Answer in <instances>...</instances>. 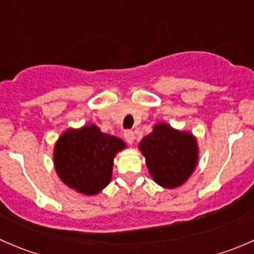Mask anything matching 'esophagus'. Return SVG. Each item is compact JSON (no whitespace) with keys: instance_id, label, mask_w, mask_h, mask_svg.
<instances>
[{"instance_id":"1","label":"esophagus","mask_w":254,"mask_h":254,"mask_svg":"<svg viewBox=\"0 0 254 254\" xmlns=\"http://www.w3.org/2000/svg\"><path fill=\"white\" fill-rule=\"evenodd\" d=\"M124 137L125 140H127L129 143H132L135 140V134L134 131H131V130H127V131H124Z\"/></svg>"}]
</instances>
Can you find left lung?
Here are the masks:
<instances>
[{
	"instance_id": "1",
	"label": "left lung",
	"mask_w": 254,
	"mask_h": 254,
	"mask_svg": "<svg viewBox=\"0 0 254 254\" xmlns=\"http://www.w3.org/2000/svg\"><path fill=\"white\" fill-rule=\"evenodd\" d=\"M139 147L150 175L165 188L183 184L198 162V146L193 135L172 129L163 123L143 137Z\"/></svg>"
}]
</instances>
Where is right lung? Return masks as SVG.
<instances>
[{
	"instance_id": "1",
	"label": "right lung",
	"mask_w": 254,
	"mask_h": 254,
	"mask_svg": "<svg viewBox=\"0 0 254 254\" xmlns=\"http://www.w3.org/2000/svg\"><path fill=\"white\" fill-rule=\"evenodd\" d=\"M124 147L123 140L104 134L93 124L70 129L56 142L55 170L66 186L94 195L109 184L115 153Z\"/></svg>"
}]
</instances>
